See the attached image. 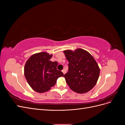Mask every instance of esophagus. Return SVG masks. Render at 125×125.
I'll use <instances>...</instances> for the list:
<instances>
[{"mask_svg":"<svg viewBox=\"0 0 125 125\" xmlns=\"http://www.w3.org/2000/svg\"><path fill=\"white\" fill-rule=\"evenodd\" d=\"M62 73H63V74H65V73H66V70H64V69H63V70H62Z\"/></svg>","mask_w":125,"mask_h":125,"instance_id":"esophagus-1","label":"esophagus"}]
</instances>
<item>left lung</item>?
Instances as JSON below:
<instances>
[{"instance_id": "8db88e82", "label": "left lung", "mask_w": 125, "mask_h": 125, "mask_svg": "<svg viewBox=\"0 0 125 125\" xmlns=\"http://www.w3.org/2000/svg\"><path fill=\"white\" fill-rule=\"evenodd\" d=\"M63 52L69 62L68 71L64 75L67 84L76 93L88 92L95 86L99 77L100 69L95 60L81 48Z\"/></svg>"}]
</instances>
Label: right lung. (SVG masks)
<instances>
[{
  "label": "right lung",
  "mask_w": 125,
  "mask_h": 125,
  "mask_svg": "<svg viewBox=\"0 0 125 125\" xmlns=\"http://www.w3.org/2000/svg\"><path fill=\"white\" fill-rule=\"evenodd\" d=\"M52 55L41 52L32 55L24 66V75L30 86L39 93H44L55 85L59 77H63L62 71L57 70L58 62L50 59Z\"/></svg>",
  "instance_id": "right-lung-1"
}]
</instances>
